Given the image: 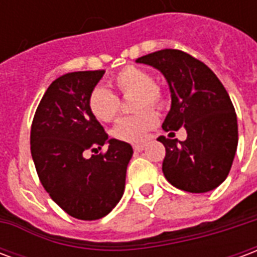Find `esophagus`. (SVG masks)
Returning <instances> with one entry per match:
<instances>
[{
	"instance_id": "34e87169",
	"label": "esophagus",
	"mask_w": 257,
	"mask_h": 257,
	"mask_svg": "<svg viewBox=\"0 0 257 257\" xmlns=\"http://www.w3.org/2000/svg\"><path fill=\"white\" fill-rule=\"evenodd\" d=\"M145 145H134V150L135 151H138V153H140V151H143L145 150Z\"/></svg>"
}]
</instances>
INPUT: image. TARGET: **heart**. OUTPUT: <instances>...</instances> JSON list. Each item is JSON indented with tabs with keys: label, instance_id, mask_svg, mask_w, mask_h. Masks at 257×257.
<instances>
[{
	"label": "heart",
	"instance_id": "b5f03b06",
	"mask_svg": "<svg viewBox=\"0 0 257 257\" xmlns=\"http://www.w3.org/2000/svg\"><path fill=\"white\" fill-rule=\"evenodd\" d=\"M112 84L122 97L136 96L134 108L140 110L134 115L121 118L112 129V136L121 142L139 143L145 140L149 131L157 126L158 115L154 108L162 110L167 106V92L156 84L154 75L150 71L138 66L121 68L112 77ZM88 108L96 119L101 122H111L119 114L121 101L111 90L103 86H95L88 96Z\"/></svg>",
	"mask_w": 257,
	"mask_h": 257
}]
</instances>
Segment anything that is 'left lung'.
Segmentation results:
<instances>
[{
  "label": "left lung",
  "instance_id": "obj_1",
  "mask_svg": "<svg viewBox=\"0 0 257 257\" xmlns=\"http://www.w3.org/2000/svg\"><path fill=\"white\" fill-rule=\"evenodd\" d=\"M158 68L167 78L172 107L162 123L165 132L184 126L187 139L160 136L165 146L162 172L176 189L206 193L224 182L238 145L231 99L220 79L201 60L179 49H162L136 60Z\"/></svg>",
  "mask_w": 257,
  "mask_h": 257
}]
</instances>
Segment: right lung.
<instances>
[{"mask_svg":"<svg viewBox=\"0 0 257 257\" xmlns=\"http://www.w3.org/2000/svg\"><path fill=\"white\" fill-rule=\"evenodd\" d=\"M104 70L67 73L55 79L33 118L31 157L40 182L62 209L81 220L100 219L119 202L132 146L108 140L90 114L88 96ZM92 151L94 156L84 158Z\"/></svg>","mask_w":257,"mask_h":257,"instance_id":"obj_1","label":"right lung"}]
</instances>
